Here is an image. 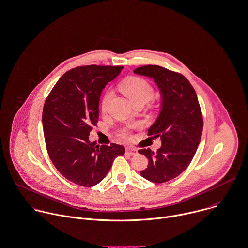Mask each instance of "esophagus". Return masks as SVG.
Wrapping results in <instances>:
<instances>
[{"label":"esophagus","instance_id":"1","mask_svg":"<svg viewBox=\"0 0 248 248\" xmlns=\"http://www.w3.org/2000/svg\"><path fill=\"white\" fill-rule=\"evenodd\" d=\"M126 153L130 156H135L138 154V150L136 148H133V147H129L126 149Z\"/></svg>","mask_w":248,"mask_h":248}]
</instances>
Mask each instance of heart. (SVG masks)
Here are the masks:
<instances>
[{"instance_id":"1","label":"heart","mask_w":248,"mask_h":248,"mask_svg":"<svg viewBox=\"0 0 248 248\" xmlns=\"http://www.w3.org/2000/svg\"><path fill=\"white\" fill-rule=\"evenodd\" d=\"M119 87L121 91L136 105L140 102H145L147 101L153 94V87L148 81L145 79L139 77V76H131L123 80ZM111 97V91L107 90L105 94L102 97L101 101V108L103 110H105L108 107V104ZM134 126H127L120 130L119 136L124 139L128 140L131 137V129Z\"/></svg>"}]
</instances>
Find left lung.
Wrapping results in <instances>:
<instances>
[{
    "mask_svg": "<svg viewBox=\"0 0 248 248\" xmlns=\"http://www.w3.org/2000/svg\"><path fill=\"white\" fill-rule=\"evenodd\" d=\"M157 83L161 96V111L148 130V136L161 138L156 153L140 149L149 163L140 175L153 183L168 182L179 176L190 164L201 140L202 112L194 88L180 73L159 65H144L134 70Z\"/></svg>",
    "mask_w": 248,
    "mask_h": 248,
    "instance_id": "8db88e82",
    "label": "left lung"
}]
</instances>
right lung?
I'll return each mask as SVG.
<instances>
[{
  "label": "right lung",
  "mask_w": 248,
  "mask_h": 248,
  "mask_svg": "<svg viewBox=\"0 0 248 248\" xmlns=\"http://www.w3.org/2000/svg\"><path fill=\"white\" fill-rule=\"evenodd\" d=\"M122 66L86 65L67 71L47 97L42 124L49 157L59 172L72 183L92 186L100 183L125 148L97 145L88 140L99 117V102L107 83Z\"/></svg>",
  "instance_id": "obj_1"
}]
</instances>
